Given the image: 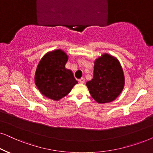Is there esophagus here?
Wrapping results in <instances>:
<instances>
[{
    "label": "esophagus",
    "mask_w": 153,
    "mask_h": 153,
    "mask_svg": "<svg viewBox=\"0 0 153 153\" xmlns=\"http://www.w3.org/2000/svg\"><path fill=\"white\" fill-rule=\"evenodd\" d=\"M79 81V82L81 83V84H84V83L85 82V79L84 78H81Z\"/></svg>",
    "instance_id": "34e87169"
}]
</instances>
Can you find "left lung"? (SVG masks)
<instances>
[{
    "mask_svg": "<svg viewBox=\"0 0 153 153\" xmlns=\"http://www.w3.org/2000/svg\"><path fill=\"white\" fill-rule=\"evenodd\" d=\"M86 86L97 102L106 103L115 100L124 86V72L117 59L106 53L96 59L94 77L86 83Z\"/></svg>",
    "mask_w": 153,
    "mask_h": 153,
    "instance_id": "1",
    "label": "left lung"
}]
</instances>
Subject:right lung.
<instances>
[{"instance_id": "1", "label": "right lung", "mask_w": 153, "mask_h": 153, "mask_svg": "<svg viewBox=\"0 0 153 153\" xmlns=\"http://www.w3.org/2000/svg\"><path fill=\"white\" fill-rule=\"evenodd\" d=\"M68 56L64 51L55 50L45 54L38 65L35 84L43 96L59 100L76 84L73 73L65 68Z\"/></svg>"}]
</instances>
